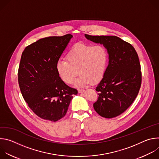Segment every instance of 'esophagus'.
<instances>
[{"label":"esophagus","mask_w":159,"mask_h":159,"mask_svg":"<svg viewBox=\"0 0 159 159\" xmlns=\"http://www.w3.org/2000/svg\"><path fill=\"white\" fill-rule=\"evenodd\" d=\"M85 92V90L84 89H79L78 90V93H83Z\"/></svg>","instance_id":"1"}]
</instances>
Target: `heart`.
I'll use <instances>...</instances> for the list:
<instances>
[{"instance_id": "heart-1", "label": "heart", "mask_w": 159, "mask_h": 159, "mask_svg": "<svg viewBox=\"0 0 159 159\" xmlns=\"http://www.w3.org/2000/svg\"><path fill=\"white\" fill-rule=\"evenodd\" d=\"M108 52L103 44L90 45L77 43L67 53L66 61L59 60L56 70L60 79L67 84H72L78 74L75 86L81 87L89 83L99 82L104 75ZM78 72H77V70Z\"/></svg>"}]
</instances>
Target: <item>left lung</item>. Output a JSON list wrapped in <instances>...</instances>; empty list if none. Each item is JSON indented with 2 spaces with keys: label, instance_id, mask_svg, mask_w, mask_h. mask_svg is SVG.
I'll use <instances>...</instances> for the list:
<instances>
[{
  "label": "left lung",
  "instance_id": "obj_1",
  "mask_svg": "<svg viewBox=\"0 0 159 159\" xmlns=\"http://www.w3.org/2000/svg\"><path fill=\"white\" fill-rule=\"evenodd\" d=\"M84 36L107 50L108 65L96 87L99 97L93 106L102 117L115 118L125 112L139 94L142 73L138 54L131 44L116 36Z\"/></svg>",
  "mask_w": 159,
  "mask_h": 159
}]
</instances>
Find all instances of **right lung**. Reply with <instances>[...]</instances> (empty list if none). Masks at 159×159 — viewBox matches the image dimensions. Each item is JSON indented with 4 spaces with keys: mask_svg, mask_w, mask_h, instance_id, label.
<instances>
[{
    "mask_svg": "<svg viewBox=\"0 0 159 159\" xmlns=\"http://www.w3.org/2000/svg\"><path fill=\"white\" fill-rule=\"evenodd\" d=\"M72 34L39 39L22 53L18 81L22 96L39 118L52 121L62 118L77 90L59 77L56 65L72 38Z\"/></svg>",
    "mask_w": 159,
    "mask_h": 159,
    "instance_id": "right-lung-1",
    "label": "right lung"
}]
</instances>
